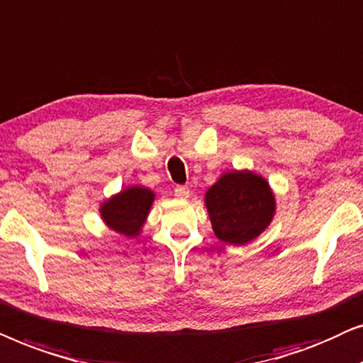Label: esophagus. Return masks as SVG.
<instances>
[{
  "instance_id": "1",
  "label": "esophagus",
  "mask_w": 363,
  "mask_h": 363,
  "mask_svg": "<svg viewBox=\"0 0 363 363\" xmlns=\"http://www.w3.org/2000/svg\"><path fill=\"white\" fill-rule=\"evenodd\" d=\"M174 196L181 197V199H186V197H189V187H187V186H176V187H174Z\"/></svg>"
}]
</instances>
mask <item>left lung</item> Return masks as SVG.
Instances as JSON below:
<instances>
[{"label":"left lung","mask_w":363,"mask_h":363,"mask_svg":"<svg viewBox=\"0 0 363 363\" xmlns=\"http://www.w3.org/2000/svg\"><path fill=\"white\" fill-rule=\"evenodd\" d=\"M212 229L227 244L242 245L257 238L274 216V196L252 172H227L207 191Z\"/></svg>","instance_id":"1"}]
</instances>
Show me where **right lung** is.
I'll use <instances>...</instances> for the list:
<instances>
[{"instance_id":"add662e5","label":"right lung","mask_w":363,"mask_h":363,"mask_svg":"<svg viewBox=\"0 0 363 363\" xmlns=\"http://www.w3.org/2000/svg\"><path fill=\"white\" fill-rule=\"evenodd\" d=\"M152 201L154 194L146 187H131L106 202L101 207V216L111 229L134 238L144 224Z\"/></svg>"}]
</instances>
